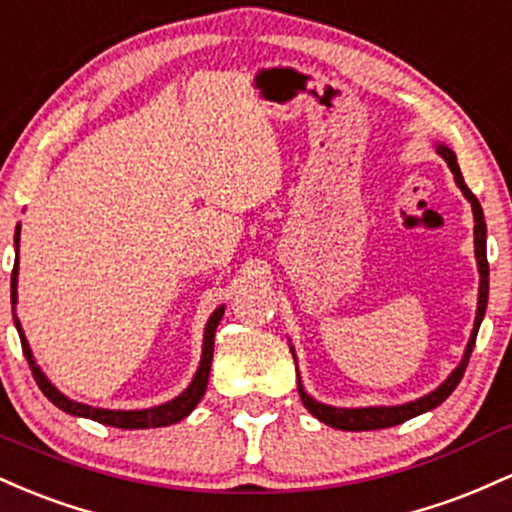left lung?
I'll return each instance as SVG.
<instances>
[{"label":"left lung","instance_id":"8db88e82","mask_svg":"<svg viewBox=\"0 0 512 512\" xmlns=\"http://www.w3.org/2000/svg\"><path fill=\"white\" fill-rule=\"evenodd\" d=\"M440 157L445 159L447 166H450V171L455 174V181L457 186L462 188L464 198L472 203V210H474V254H476V263H479V273H481V280H479V307H476V321H474V331H472V338H469L467 343V350H464V358L462 363L455 372H452L450 377H447L445 382L440 384L435 392H430L428 396H423V399H416L411 401V404H404V406H370V409H336V406H326V404H319V401H314L312 396L302 389L300 384V375H297V392L302 396V404L307 406V411L312 413V416H317L321 423H326V426L331 428H338V430H377V428H392V426H399V423L409 421V418L418 416V413H426L430 409H435V406H440L442 401L447 399L452 392H455V387L462 380L464 370H467L469 365V358H472V350H474V343H476V333H479V326H481V319H484L486 314V302H488V258H486V222H484V210H481V203L476 200V195L469 191L467 183L462 179V171H459L457 166V157L452 149H447L445 145L438 147Z\"/></svg>","mask_w":512,"mask_h":512}]
</instances>
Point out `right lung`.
<instances>
[{
    "mask_svg": "<svg viewBox=\"0 0 512 512\" xmlns=\"http://www.w3.org/2000/svg\"><path fill=\"white\" fill-rule=\"evenodd\" d=\"M19 234H21V227H16V234H14L16 246H19ZM16 275H19V261L14 263V271H11V304H14V307H16V283H19V278H16ZM222 314H225V309H222V307L215 309V314H212V317H210L208 326H205L203 360H200V367H198V372H195L191 387H188L181 396H176V399L166 401V404H162V406H154V409H145V411L94 409V406H86V404H79V401L67 399V396L62 394V392H57L53 384L48 382V377H45L43 372H40V367L36 365V360H33L31 348H28L24 329H21L19 319H16V312H14V324H16V331H19V336H21V348H24L28 367H31V372H33V380L38 382L40 392L48 396V399L53 401L57 409H62L65 413H72V416L91 418V421L103 423V426L137 430V428L171 426V423H176V421H181V418H186L188 413H191L195 406H198V401L203 399L205 389H208V377H210V365H212V350H215V331H217V324H220Z\"/></svg>",
    "mask_w": 512,
    "mask_h": 512,
    "instance_id": "obj_1",
    "label": "right lung"
}]
</instances>
